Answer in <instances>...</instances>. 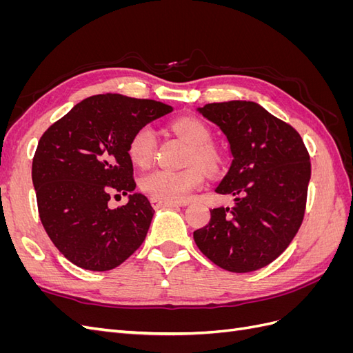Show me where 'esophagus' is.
Here are the masks:
<instances>
[{
	"instance_id": "34e87169",
	"label": "esophagus",
	"mask_w": 353,
	"mask_h": 353,
	"mask_svg": "<svg viewBox=\"0 0 353 353\" xmlns=\"http://www.w3.org/2000/svg\"><path fill=\"white\" fill-rule=\"evenodd\" d=\"M152 205L154 208H176L179 206V203L176 201H166V200H160V199H156V197H152Z\"/></svg>"
}]
</instances>
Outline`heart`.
Returning <instances> with one entry per match:
<instances>
[{
	"mask_svg": "<svg viewBox=\"0 0 353 353\" xmlns=\"http://www.w3.org/2000/svg\"><path fill=\"white\" fill-rule=\"evenodd\" d=\"M172 130L191 147L188 163L197 165L183 170L154 169L141 176L140 187L145 194L160 200L184 201L205 183V172L201 168L215 172L222 163V157L216 148L209 144V128L196 117H181L172 123ZM126 150L134 165L140 168L150 165L156 150L154 128L152 125L138 128L128 141Z\"/></svg>",
	"mask_w": 353,
	"mask_h": 353,
	"instance_id": "b5f03b06",
	"label": "heart"
}]
</instances>
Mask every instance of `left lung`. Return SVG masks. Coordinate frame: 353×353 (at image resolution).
Instances as JSON below:
<instances>
[{
	"label": "left lung",
	"mask_w": 353,
	"mask_h": 353,
	"mask_svg": "<svg viewBox=\"0 0 353 353\" xmlns=\"http://www.w3.org/2000/svg\"><path fill=\"white\" fill-rule=\"evenodd\" d=\"M199 112L227 135L232 163L216 188L234 206L210 210L193 232L200 252L219 268L252 272L288 248L302 225L311 160L302 137L253 101L203 105Z\"/></svg>",
	"instance_id": "1"
}]
</instances>
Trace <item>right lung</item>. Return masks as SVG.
Returning a JSON list of instances; mask_svg holds the SVG:
<instances>
[{
	"label": "right lung",
	"mask_w": 353,
	"mask_h": 353,
	"mask_svg": "<svg viewBox=\"0 0 353 353\" xmlns=\"http://www.w3.org/2000/svg\"><path fill=\"white\" fill-rule=\"evenodd\" d=\"M170 112L160 101L99 94L42 134L32 162L38 213L59 252L79 268L113 270L143 244L154 210L144 194L132 193L128 141ZM114 192L130 200L112 210Z\"/></svg>",
	"instance_id": "add662e5"
}]
</instances>
